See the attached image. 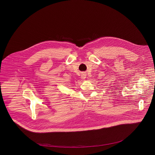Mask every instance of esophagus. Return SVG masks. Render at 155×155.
Listing matches in <instances>:
<instances>
[{"label":"esophagus","instance_id":"34e87169","mask_svg":"<svg viewBox=\"0 0 155 155\" xmlns=\"http://www.w3.org/2000/svg\"><path fill=\"white\" fill-rule=\"evenodd\" d=\"M85 78H86V76H85V75H84V76H82V79H85Z\"/></svg>","mask_w":155,"mask_h":155}]
</instances>
